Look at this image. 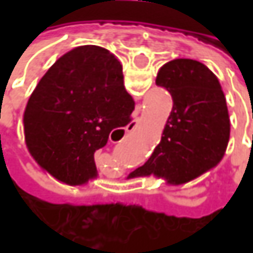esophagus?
<instances>
[{
	"label": "esophagus",
	"mask_w": 253,
	"mask_h": 253,
	"mask_svg": "<svg viewBox=\"0 0 253 253\" xmlns=\"http://www.w3.org/2000/svg\"><path fill=\"white\" fill-rule=\"evenodd\" d=\"M126 132H128V129H126V131H125V133H126ZM115 133H117V135H122V131H120V132H115ZM111 142H114L111 139Z\"/></svg>",
	"instance_id": "esophagus-1"
}]
</instances>
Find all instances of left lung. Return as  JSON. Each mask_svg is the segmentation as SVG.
<instances>
[{
  "mask_svg": "<svg viewBox=\"0 0 253 253\" xmlns=\"http://www.w3.org/2000/svg\"><path fill=\"white\" fill-rule=\"evenodd\" d=\"M156 84L173 98L159 145L133 177H171L176 183L196 179L222 158L229 141L227 100L217 76L193 59L163 64Z\"/></svg>",
  "mask_w": 253,
  "mask_h": 253,
  "instance_id": "8db88e82",
  "label": "left lung"
}]
</instances>
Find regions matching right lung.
Returning a JSON list of instances; mask_svg holds the SVG:
<instances>
[{"label": "right lung", "mask_w": 253, "mask_h": 253, "mask_svg": "<svg viewBox=\"0 0 253 253\" xmlns=\"http://www.w3.org/2000/svg\"><path fill=\"white\" fill-rule=\"evenodd\" d=\"M133 110L117 56L100 46H79L59 57L31 94L25 141L56 156L69 184H84L97 176L94 152L131 121Z\"/></svg>", "instance_id": "1"}]
</instances>
